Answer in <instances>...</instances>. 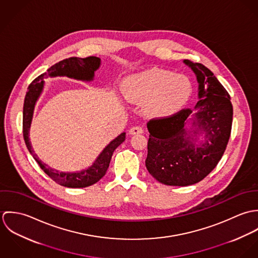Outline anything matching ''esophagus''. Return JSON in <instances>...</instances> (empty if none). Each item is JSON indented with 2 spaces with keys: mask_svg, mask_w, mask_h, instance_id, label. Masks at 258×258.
I'll use <instances>...</instances> for the list:
<instances>
[{
  "mask_svg": "<svg viewBox=\"0 0 258 258\" xmlns=\"http://www.w3.org/2000/svg\"><path fill=\"white\" fill-rule=\"evenodd\" d=\"M144 132V130L141 128V127H138V126H135V127H132L130 130H129V134L130 135H136V134H142Z\"/></svg>",
  "mask_w": 258,
  "mask_h": 258,
  "instance_id": "obj_1",
  "label": "esophagus"
}]
</instances>
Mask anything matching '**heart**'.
<instances>
[{
	"label": "heart",
	"instance_id": "obj_1",
	"mask_svg": "<svg viewBox=\"0 0 258 258\" xmlns=\"http://www.w3.org/2000/svg\"><path fill=\"white\" fill-rule=\"evenodd\" d=\"M191 92L189 80L184 74L165 70H148L128 76L123 85L126 99L144 104V111L152 117H167L179 110Z\"/></svg>",
	"mask_w": 258,
	"mask_h": 258
}]
</instances>
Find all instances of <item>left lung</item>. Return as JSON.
Here are the masks:
<instances>
[{
	"mask_svg": "<svg viewBox=\"0 0 258 258\" xmlns=\"http://www.w3.org/2000/svg\"><path fill=\"white\" fill-rule=\"evenodd\" d=\"M196 74L198 102L147 124L148 172L158 182L185 186L206 178L218 165L227 145L232 104L227 91L214 74L202 63L183 60Z\"/></svg>",
	"mask_w": 258,
	"mask_h": 258,
	"instance_id": "1",
	"label": "left lung"
}]
</instances>
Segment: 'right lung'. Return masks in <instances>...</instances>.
Instances as JSON below:
<instances>
[{"label":"right lung","mask_w":258,"mask_h":258,"mask_svg":"<svg viewBox=\"0 0 258 258\" xmlns=\"http://www.w3.org/2000/svg\"><path fill=\"white\" fill-rule=\"evenodd\" d=\"M101 59L96 56H89L86 58L70 57L63 59L52 67L46 73L39 75L30 85L25 97L24 111H23V133L26 145L34 159L41 168V170L50 177L55 183L68 187H86L97 183L106 174L109 167L113 152L119 145H121L126 138V133L123 132L102 150L95 161L90 167L78 172H59L51 169L45 163L38 159L30 141V130L33 121L34 111L37 101L42 93L44 87L43 78L67 76L76 80L90 82L94 79L95 72L100 68Z\"/></svg>","instance_id":"1"}]
</instances>
